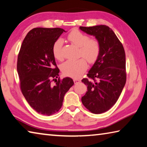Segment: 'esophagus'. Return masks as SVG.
<instances>
[{
    "instance_id": "1",
    "label": "esophagus",
    "mask_w": 147,
    "mask_h": 147,
    "mask_svg": "<svg viewBox=\"0 0 147 147\" xmlns=\"http://www.w3.org/2000/svg\"><path fill=\"white\" fill-rule=\"evenodd\" d=\"M73 80H74V84H77V83H78V82H80V80L78 79V78H74Z\"/></svg>"
}]
</instances>
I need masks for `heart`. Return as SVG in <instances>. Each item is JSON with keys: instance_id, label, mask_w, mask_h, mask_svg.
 <instances>
[{"instance_id": "b5f03b06", "label": "heart", "mask_w": 147, "mask_h": 147, "mask_svg": "<svg viewBox=\"0 0 147 147\" xmlns=\"http://www.w3.org/2000/svg\"><path fill=\"white\" fill-rule=\"evenodd\" d=\"M67 39L71 43L79 47V56L84 58L65 61L62 64L61 71L65 76L78 78L88 67V64L85 59L89 63H93L98 58L100 53V44L97 39H89L88 35L78 30H74L70 32L67 36ZM63 44V40L58 39L54 42L53 46L54 58L60 61L63 58L62 54Z\"/></svg>"}]
</instances>
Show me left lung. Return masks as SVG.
<instances>
[{
	"label": "left lung",
	"instance_id": "8db88e82",
	"mask_svg": "<svg viewBox=\"0 0 147 147\" xmlns=\"http://www.w3.org/2000/svg\"><path fill=\"white\" fill-rule=\"evenodd\" d=\"M100 44V53L82 82L88 86L82 102L89 111L100 114L117 101L126 84V56L123 45L113 31L106 25L80 26Z\"/></svg>",
	"mask_w": 147,
	"mask_h": 147
}]
</instances>
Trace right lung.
I'll return each mask as SVG.
<instances>
[{
  "instance_id": "1",
  "label": "right lung",
  "mask_w": 147,
  "mask_h": 147,
  "mask_svg": "<svg viewBox=\"0 0 147 147\" xmlns=\"http://www.w3.org/2000/svg\"><path fill=\"white\" fill-rule=\"evenodd\" d=\"M60 28H35L24 39L17 58V69L22 93L38 113L50 116L60 109L65 93L73 86V79L57 78L59 70L53 46L63 32ZM55 80L56 84L51 82Z\"/></svg>"
}]
</instances>
